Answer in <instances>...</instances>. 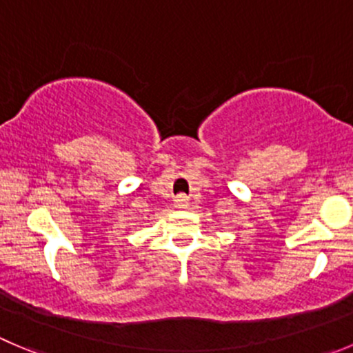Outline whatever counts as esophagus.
Returning a JSON list of instances; mask_svg holds the SVG:
<instances>
[{
	"mask_svg": "<svg viewBox=\"0 0 353 353\" xmlns=\"http://www.w3.org/2000/svg\"><path fill=\"white\" fill-rule=\"evenodd\" d=\"M174 204H176V208H187L189 206V199H187V196H183V194H180V196H176V199H174Z\"/></svg>",
	"mask_w": 353,
	"mask_h": 353,
	"instance_id": "esophagus-1",
	"label": "esophagus"
}]
</instances>
